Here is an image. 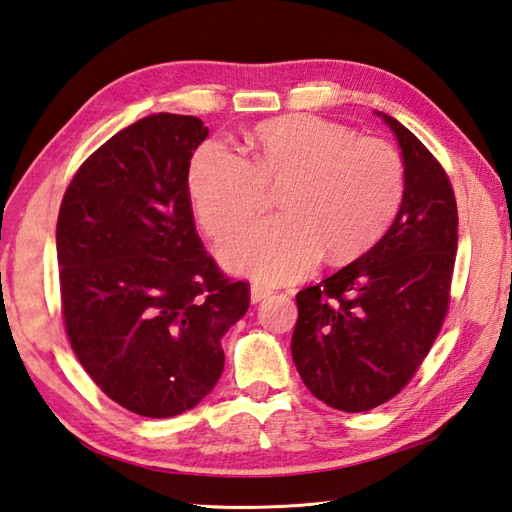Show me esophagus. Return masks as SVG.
<instances>
[{"mask_svg": "<svg viewBox=\"0 0 512 512\" xmlns=\"http://www.w3.org/2000/svg\"><path fill=\"white\" fill-rule=\"evenodd\" d=\"M273 295V290H270L268 286H262V284H253L250 286V301L253 303H259L262 299Z\"/></svg>", "mask_w": 512, "mask_h": 512, "instance_id": "1", "label": "esophagus"}]
</instances>
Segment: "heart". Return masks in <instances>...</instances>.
<instances>
[{
  "label": "heart",
  "mask_w": 512,
  "mask_h": 512,
  "mask_svg": "<svg viewBox=\"0 0 512 512\" xmlns=\"http://www.w3.org/2000/svg\"><path fill=\"white\" fill-rule=\"evenodd\" d=\"M253 160L209 140L195 149L189 193L206 233L222 239L266 206L268 189L284 187L279 209L220 248L233 273L286 281L323 255L350 262L376 246L405 198V165L387 140L356 138L319 116H286L248 134Z\"/></svg>",
  "instance_id": "obj_1"
}]
</instances>
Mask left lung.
Wrapping results in <instances>:
<instances>
[{"label":"left lung","mask_w":512,"mask_h":512,"mask_svg":"<svg viewBox=\"0 0 512 512\" xmlns=\"http://www.w3.org/2000/svg\"><path fill=\"white\" fill-rule=\"evenodd\" d=\"M405 198L376 246L297 295L292 361L314 398L369 411L394 398L429 354L449 308L458 204L431 151L398 123Z\"/></svg>","instance_id":"obj_1"}]
</instances>
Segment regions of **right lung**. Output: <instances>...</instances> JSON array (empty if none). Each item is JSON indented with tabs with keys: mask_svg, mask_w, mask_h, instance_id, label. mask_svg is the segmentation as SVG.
I'll return each instance as SVG.
<instances>
[{
	"mask_svg": "<svg viewBox=\"0 0 512 512\" xmlns=\"http://www.w3.org/2000/svg\"><path fill=\"white\" fill-rule=\"evenodd\" d=\"M200 118L151 114L76 171L57 222L65 332L85 372L145 418L193 409L224 369L222 336L246 281L222 275L195 233L189 165Z\"/></svg>",
	"mask_w": 512,
	"mask_h": 512,
	"instance_id": "right-lung-1",
	"label": "right lung"
}]
</instances>
